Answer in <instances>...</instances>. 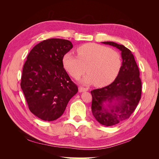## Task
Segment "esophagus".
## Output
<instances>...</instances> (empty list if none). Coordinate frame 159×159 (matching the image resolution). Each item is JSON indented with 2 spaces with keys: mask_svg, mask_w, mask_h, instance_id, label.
I'll return each mask as SVG.
<instances>
[{
  "mask_svg": "<svg viewBox=\"0 0 159 159\" xmlns=\"http://www.w3.org/2000/svg\"><path fill=\"white\" fill-rule=\"evenodd\" d=\"M88 91V88H85L83 87H80L79 88V92H84V91Z\"/></svg>",
  "mask_w": 159,
  "mask_h": 159,
  "instance_id": "obj_1",
  "label": "esophagus"
}]
</instances>
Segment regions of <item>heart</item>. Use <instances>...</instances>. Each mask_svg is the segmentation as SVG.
I'll return each instance as SVG.
<instances>
[{"instance_id": "b5f03b06", "label": "heart", "mask_w": 159, "mask_h": 159, "mask_svg": "<svg viewBox=\"0 0 159 159\" xmlns=\"http://www.w3.org/2000/svg\"><path fill=\"white\" fill-rule=\"evenodd\" d=\"M76 52L78 56L68 52L62 58L64 69L74 78L84 74L86 67L89 73L81 80L83 84L95 83L96 86L103 87L116 78L122 64L117 52L94 43L80 46Z\"/></svg>"}]
</instances>
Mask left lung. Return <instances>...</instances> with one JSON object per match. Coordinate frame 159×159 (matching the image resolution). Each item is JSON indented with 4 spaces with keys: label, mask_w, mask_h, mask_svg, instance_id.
Listing matches in <instances>:
<instances>
[{
    "label": "left lung",
    "mask_w": 159,
    "mask_h": 159,
    "mask_svg": "<svg viewBox=\"0 0 159 159\" xmlns=\"http://www.w3.org/2000/svg\"><path fill=\"white\" fill-rule=\"evenodd\" d=\"M103 44L121 52L122 65L113 83L91 91V111L95 119L105 126H113L129 118L141 99V81L139 70L131 52L113 42Z\"/></svg>",
    "instance_id": "left-lung-1"
}]
</instances>
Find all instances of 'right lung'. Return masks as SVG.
Instances as JSON below:
<instances>
[{"label": "right lung", "instance_id": "right-lung-1", "mask_svg": "<svg viewBox=\"0 0 159 159\" xmlns=\"http://www.w3.org/2000/svg\"><path fill=\"white\" fill-rule=\"evenodd\" d=\"M72 48L68 40L51 38L31 50L23 67L20 86L28 108L36 117L54 121L64 113L78 87L64 68L62 58Z\"/></svg>", "mask_w": 159, "mask_h": 159}]
</instances>
